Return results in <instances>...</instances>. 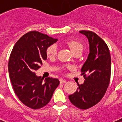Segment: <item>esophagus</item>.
Listing matches in <instances>:
<instances>
[{"label":"esophagus","mask_w":122,"mask_h":122,"mask_svg":"<svg viewBox=\"0 0 122 122\" xmlns=\"http://www.w3.org/2000/svg\"><path fill=\"white\" fill-rule=\"evenodd\" d=\"M59 81H60V83H64L66 82V80H65V79H63V78H60V79H59Z\"/></svg>","instance_id":"obj_1"}]
</instances>
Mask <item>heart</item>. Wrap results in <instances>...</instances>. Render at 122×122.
<instances>
[{"instance_id":"obj_1","label":"heart","mask_w":122,"mask_h":122,"mask_svg":"<svg viewBox=\"0 0 122 122\" xmlns=\"http://www.w3.org/2000/svg\"><path fill=\"white\" fill-rule=\"evenodd\" d=\"M66 44L70 49L73 54L76 52H81L84 49L83 44L80 41L76 39H72L67 41ZM56 53H57V47L55 45H51L49 46L46 49V54L48 57H53L56 56Z\"/></svg>"}]
</instances>
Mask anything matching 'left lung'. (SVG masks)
Instances as JSON below:
<instances>
[{
  "mask_svg": "<svg viewBox=\"0 0 122 122\" xmlns=\"http://www.w3.org/2000/svg\"><path fill=\"white\" fill-rule=\"evenodd\" d=\"M89 42L87 59L81 72L85 78L76 92L68 96L70 102L81 110L97 104L105 94L110 81L111 56L107 44L100 37L89 30H81Z\"/></svg>",
  "mask_w": 122,
  "mask_h": 122,
  "instance_id": "8db88e82",
  "label": "left lung"
}]
</instances>
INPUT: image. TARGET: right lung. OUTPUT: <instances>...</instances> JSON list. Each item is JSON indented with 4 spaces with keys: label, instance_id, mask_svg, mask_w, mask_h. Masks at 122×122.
Returning <instances> with one entry per match:
<instances>
[{
    "label": "right lung",
    "instance_id": "add662e5",
    "mask_svg": "<svg viewBox=\"0 0 122 122\" xmlns=\"http://www.w3.org/2000/svg\"><path fill=\"white\" fill-rule=\"evenodd\" d=\"M57 41L39 31H29L17 41L10 53L8 70L14 92L21 102L33 110L47 104L59 84L57 78L44 80L35 73L47 59V48Z\"/></svg>",
    "mask_w": 122,
    "mask_h": 122
}]
</instances>
